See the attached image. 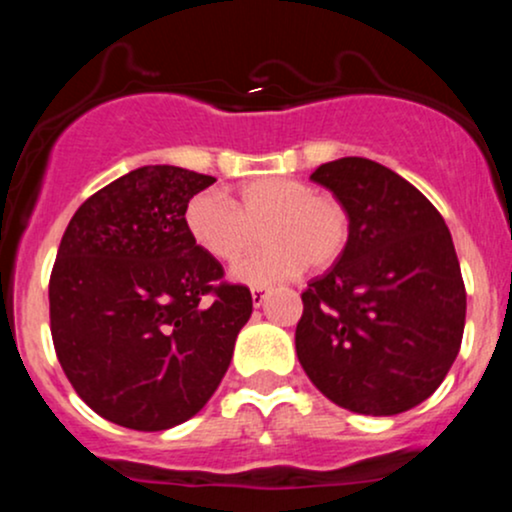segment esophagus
<instances>
[{
  "label": "esophagus",
  "instance_id": "obj_1",
  "mask_svg": "<svg viewBox=\"0 0 512 512\" xmlns=\"http://www.w3.org/2000/svg\"><path fill=\"white\" fill-rule=\"evenodd\" d=\"M267 289H262V286H255V289H252V305H255V308H260V305L267 301Z\"/></svg>",
  "mask_w": 512,
  "mask_h": 512
}]
</instances>
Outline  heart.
I'll return each mask as SVG.
<instances>
[{
    "label": "heart",
    "instance_id": "1",
    "mask_svg": "<svg viewBox=\"0 0 512 512\" xmlns=\"http://www.w3.org/2000/svg\"><path fill=\"white\" fill-rule=\"evenodd\" d=\"M182 223L192 243L216 262H236L262 226V250L233 267V279L248 286H274L310 267H330L344 252L349 216L339 199L320 195L308 182L257 178L231 199L219 190L187 202Z\"/></svg>",
    "mask_w": 512,
    "mask_h": 512
}]
</instances>
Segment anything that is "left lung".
Returning a JSON list of instances; mask_svg holds the SVG:
<instances>
[{
    "instance_id": "8db88e82",
    "label": "left lung",
    "mask_w": 512,
    "mask_h": 512,
    "mask_svg": "<svg viewBox=\"0 0 512 512\" xmlns=\"http://www.w3.org/2000/svg\"><path fill=\"white\" fill-rule=\"evenodd\" d=\"M349 216L344 252L303 293L298 361L339 407L395 416L443 383L467 293L443 216L395 170L361 156L310 175Z\"/></svg>"
}]
</instances>
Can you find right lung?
<instances>
[{
  "label": "right lung",
  "instance_id": "right-lung-1",
  "mask_svg": "<svg viewBox=\"0 0 512 512\" xmlns=\"http://www.w3.org/2000/svg\"><path fill=\"white\" fill-rule=\"evenodd\" d=\"M216 178L178 166L129 170L88 197L50 276V330L64 375L103 419L166 431L219 387L252 313L245 286L192 243L187 202Z\"/></svg>",
  "mask_w": 512,
  "mask_h": 512
}]
</instances>
